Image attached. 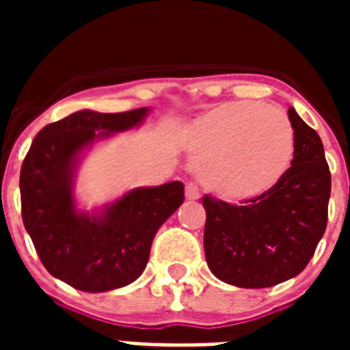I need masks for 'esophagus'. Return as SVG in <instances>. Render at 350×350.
<instances>
[{
    "instance_id": "34e87169",
    "label": "esophagus",
    "mask_w": 350,
    "mask_h": 350,
    "mask_svg": "<svg viewBox=\"0 0 350 350\" xmlns=\"http://www.w3.org/2000/svg\"><path fill=\"white\" fill-rule=\"evenodd\" d=\"M185 198L187 200H198L200 198V187L194 182H189V184L185 185Z\"/></svg>"
}]
</instances>
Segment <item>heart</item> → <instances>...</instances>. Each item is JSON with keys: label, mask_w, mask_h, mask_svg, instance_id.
Segmentation results:
<instances>
[{"label": "heart", "mask_w": 350, "mask_h": 350, "mask_svg": "<svg viewBox=\"0 0 350 350\" xmlns=\"http://www.w3.org/2000/svg\"><path fill=\"white\" fill-rule=\"evenodd\" d=\"M187 148L206 189L226 202H249L289 170L295 128L282 108L231 101L194 120Z\"/></svg>", "instance_id": "heart-1"}]
</instances>
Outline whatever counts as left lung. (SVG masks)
I'll return each instance as SVG.
<instances>
[{"mask_svg":"<svg viewBox=\"0 0 350 350\" xmlns=\"http://www.w3.org/2000/svg\"><path fill=\"white\" fill-rule=\"evenodd\" d=\"M295 157L275 187L242 205L203 196L205 256L219 280L261 289L305 270L326 231L332 173L319 135L289 108Z\"/></svg>","mask_w":350,"mask_h":350,"instance_id":"1","label":"left lung"}]
</instances>
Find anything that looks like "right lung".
<instances>
[{
  "mask_svg": "<svg viewBox=\"0 0 350 350\" xmlns=\"http://www.w3.org/2000/svg\"><path fill=\"white\" fill-rule=\"evenodd\" d=\"M148 110H80L45 126L24 157V228L49 273L75 289L105 293L135 282L157 230L184 202V184L175 180L131 189L92 213L77 208L73 182L83 150L140 126Z\"/></svg>",
  "mask_w": 350,
  "mask_h": 350,
  "instance_id": "obj_1",
  "label": "right lung"
}]
</instances>
